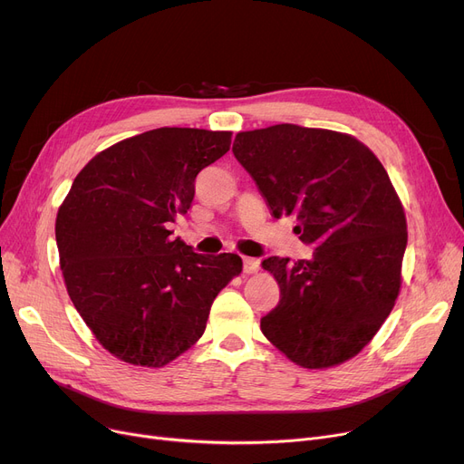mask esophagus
<instances>
[{"label": "esophagus", "mask_w": 464, "mask_h": 464, "mask_svg": "<svg viewBox=\"0 0 464 464\" xmlns=\"http://www.w3.org/2000/svg\"><path fill=\"white\" fill-rule=\"evenodd\" d=\"M242 269H245L246 275H256L259 271V259L245 257V259H242Z\"/></svg>", "instance_id": "1"}]
</instances>
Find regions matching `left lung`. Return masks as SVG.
I'll list each match as a JSON object with an SVG mask.
<instances>
[{"instance_id": "left-lung-1", "label": "left lung", "mask_w": 464, "mask_h": 464, "mask_svg": "<svg viewBox=\"0 0 464 464\" xmlns=\"http://www.w3.org/2000/svg\"><path fill=\"white\" fill-rule=\"evenodd\" d=\"M233 154L273 216H295L315 246L310 259H263L280 287L263 334L303 369L343 364L380 331L402 284L406 216L387 170L355 137L295 124L240 131Z\"/></svg>"}]
</instances>
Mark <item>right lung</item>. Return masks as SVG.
<instances>
[{
    "label": "right lung",
    "instance_id": "right-lung-1",
    "mask_svg": "<svg viewBox=\"0 0 464 464\" xmlns=\"http://www.w3.org/2000/svg\"><path fill=\"white\" fill-rule=\"evenodd\" d=\"M231 131L160 128L93 156L58 208L67 294L107 352L160 369L203 336L216 295L242 271L237 254L201 256L169 226L186 214L199 170Z\"/></svg>",
    "mask_w": 464,
    "mask_h": 464
}]
</instances>
